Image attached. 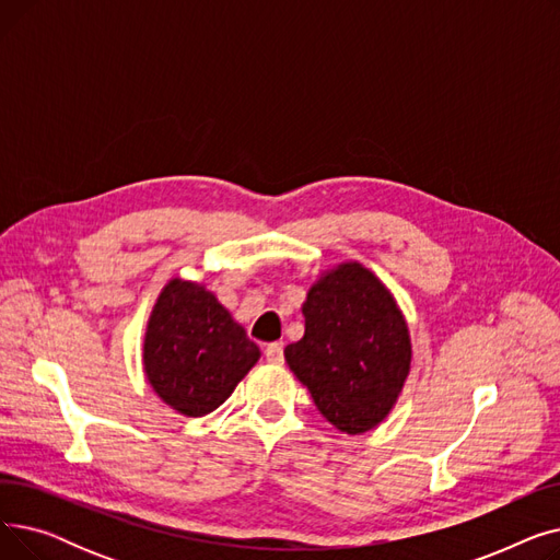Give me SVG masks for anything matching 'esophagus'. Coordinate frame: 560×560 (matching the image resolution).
<instances>
[{"label":"esophagus","mask_w":560,"mask_h":560,"mask_svg":"<svg viewBox=\"0 0 560 560\" xmlns=\"http://www.w3.org/2000/svg\"><path fill=\"white\" fill-rule=\"evenodd\" d=\"M265 359H268L275 365L283 363V345L281 342H270L268 347H265Z\"/></svg>","instance_id":"esophagus-1"}]
</instances>
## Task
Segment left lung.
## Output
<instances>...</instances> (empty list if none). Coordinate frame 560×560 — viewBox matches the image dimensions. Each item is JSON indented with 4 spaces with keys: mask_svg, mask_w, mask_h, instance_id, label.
<instances>
[{
    "mask_svg": "<svg viewBox=\"0 0 560 560\" xmlns=\"http://www.w3.org/2000/svg\"><path fill=\"white\" fill-rule=\"evenodd\" d=\"M304 338L285 361L336 429L357 435L390 413L410 370V336L390 295L361 262H342L308 290Z\"/></svg>",
    "mask_w": 560,
    "mask_h": 560,
    "instance_id": "left-lung-1",
    "label": "left lung"
}]
</instances>
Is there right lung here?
I'll use <instances>...</instances> for the list:
<instances>
[{"label":"right lung","mask_w":560,"mask_h":560,"mask_svg":"<svg viewBox=\"0 0 560 560\" xmlns=\"http://www.w3.org/2000/svg\"><path fill=\"white\" fill-rule=\"evenodd\" d=\"M260 351L245 329L199 283L172 279L144 334V374L182 416L211 413L254 368Z\"/></svg>","instance_id":"obj_1"}]
</instances>
